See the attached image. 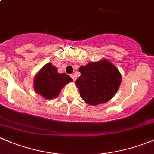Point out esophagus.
<instances>
[{
    "instance_id": "34e87169",
    "label": "esophagus",
    "mask_w": 154,
    "mask_h": 154,
    "mask_svg": "<svg viewBox=\"0 0 154 154\" xmlns=\"http://www.w3.org/2000/svg\"><path fill=\"white\" fill-rule=\"evenodd\" d=\"M71 77H72V79H73V81H75L76 80V77H75V75H71Z\"/></svg>"
}]
</instances>
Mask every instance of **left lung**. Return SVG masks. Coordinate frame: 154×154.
Returning <instances> with one entry per match:
<instances>
[{"mask_svg":"<svg viewBox=\"0 0 154 154\" xmlns=\"http://www.w3.org/2000/svg\"><path fill=\"white\" fill-rule=\"evenodd\" d=\"M81 75L75 82L82 100L91 106L110 100L122 82V75L106 59L90 62L79 69Z\"/></svg>","mask_w":154,"mask_h":154,"instance_id":"obj_1","label":"left lung"}]
</instances>
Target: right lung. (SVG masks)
I'll return each instance as SVG.
<instances>
[{"label": "right lung", "mask_w": 154, "mask_h": 154, "mask_svg": "<svg viewBox=\"0 0 154 154\" xmlns=\"http://www.w3.org/2000/svg\"><path fill=\"white\" fill-rule=\"evenodd\" d=\"M72 81L68 75L58 73L57 68L48 63L36 73L33 86L36 93L45 99L51 100L57 97L63 88Z\"/></svg>", "instance_id": "obj_1"}]
</instances>
